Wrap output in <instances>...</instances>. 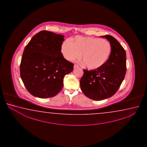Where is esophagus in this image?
<instances>
[{
  "instance_id": "34e87169",
  "label": "esophagus",
  "mask_w": 147,
  "mask_h": 147,
  "mask_svg": "<svg viewBox=\"0 0 147 147\" xmlns=\"http://www.w3.org/2000/svg\"><path fill=\"white\" fill-rule=\"evenodd\" d=\"M74 67V68H78V67H79V66H78V65H76V64H75Z\"/></svg>"
}]
</instances>
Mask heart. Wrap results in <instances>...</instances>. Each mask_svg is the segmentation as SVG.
<instances>
[{
    "label": "heart",
    "instance_id": "heart-1",
    "mask_svg": "<svg viewBox=\"0 0 147 147\" xmlns=\"http://www.w3.org/2000/svg\"><path fill=\"white\" fill-rule=\"evenodd\" d=\"M64 57L68 61L79 58L81 55L82 64L90 70L99 69L109 59L112 46L108 40L99 38L76 36L66 41L61 46Z\"/></svg>",
    "mask_w": 147,
    "mask_h": 147
}]
</instances>
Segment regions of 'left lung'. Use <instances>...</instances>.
<instances>
[{
	"label": "left lung",
	"mask_w": 147,
	"mask_h": 147,
	"mask_svg": "<svg viewBox=\"0 0 147 147\" xmlns=\"http://www.w3.org/2000/svg\"><path fill=\"white\" fill-rule=\"evenodd\" d=\"M107 38L112 46L110 58L99 69H83L80 80L82 92L91 99L100 101L112 97L124 80L126 73V53L115 38L111 35L101 36Z\"/></svg>",
	"instance_id": "obj_1"
}]
</instances>
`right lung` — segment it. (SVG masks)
<instances>
[{"instance_id": "add662e5", "label": "right lung", "mask_w": 147, "mask_h": 147, "mask_svg": "<svg viewBox=\"0 0 147 147\" xmlns=\"http://www.w3.org/2000/svg\"><path fill=\"white\" fill-rule=\"evenodd\" d=\"M64 36L41 31L25 47L20 65V77L31 95L40 98L54 97L62 89L65 75L74 64L61 52Z\"/></svg>"}]
</instances>
